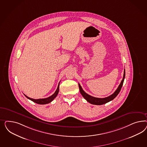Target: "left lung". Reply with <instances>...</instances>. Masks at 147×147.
I'll list each match as a JSON object with an SVG mask.
<instances>
[{
	"label": "left lung",
	"mask_w": 147,
	"mask_h": 147,
	"mask_svg": "<svg viewBox=\"0 0 147 147\" xmlns=\"http://www.w3.org/2000/svg\"><path fill=\"white\" fill-rule=\"evenodd\" d=\"M125 69L124 70V74H123V79L121 82L118 88L115 91V92L113 94H111V95L105 98H95L92 96L89 95V94L86 93L85 91L82 89L81 86H80V84H79V89H80V92L81 95H82V96L85 98V99L88 102L93 104V105H101L105 104L106 103L108 102L109 101H111V100H113L114 98H116V96L119 94L120 92L121 88L122 87V85L123 84V81L125 80Z\"/></svg>",
	"instance_id": "1"
}]
</instances>
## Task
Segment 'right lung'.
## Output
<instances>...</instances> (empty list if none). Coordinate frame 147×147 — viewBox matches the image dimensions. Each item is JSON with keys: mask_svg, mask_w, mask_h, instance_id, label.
I'll return each instance as SVG.
<instances>
[{"mask_svg": "<svg viewBox=\"0 0 147 147\" xmlns=\"http://www.w3.org/2000/svg\"><path fill=\"white\" fill-rule=\"evenodd\" d=\"M59 84L60 82L59 83L58 85V88L56 90V91L55 92V93L51 96H50L49 98H39V99H34V98H29L26 95H25V96L27 98L30 99V100L32 101L33 102L38 103V104H40V105H45V104H47L51 102L55 98H56V96H57V95L59 93Z\"/></svg>", "mask_w": 147, "mask_h": 147, "instance_id": "right-lung-1", "label": "right lung"}]
</instances>
